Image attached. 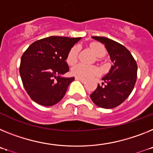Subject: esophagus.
<instances>
[{
  "label": "esophagus",
  "mask_w": 153,
  "mask_h": 153,
  "mask_svg": "<svg viewBox=\"0 0 153 153\" xmlns=\"http://www.w3.org/2000/svg\"><path fill=\"white\" fill-rule=\"evenodd\" d=\"M75 79H76V80L80 81V82H85V78H79V77H75Z\"/></svg>",
  "instance_id": "esophagus-1"
}]
</instances>
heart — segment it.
Here are the masks:
<instances>
[{
    "label": "heart",
    "mask_w": 153,
    "mask_h": 153,
    "mask_svg": "<svg viewBox=\"0 0 153 153\" xmlns=\"http://www.w3.org/2000/svg\"><path fill=\"white\" fill-rule=\"evenodd\" d=\"M90 48L98 58H102L105 54V47L101 44L94 42L90 45ZM78 51H79V48L78 46H74L70 49L66 58V62L68 65H74L78 62ZM71 72L73 75L77 77L87 78L99 75L100 73V69L96 65H87L84 64H78L73 68Z\"/></svg>",
    "instance_id": "obj_1"
}]
</instances>
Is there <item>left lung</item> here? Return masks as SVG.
Returning a JSON list of instances; mask_svg holds the SVG:
<instances>
[{
    "mask_svg": "<svg viewBox=\"0 0 153 153\" xmlns=\"http://www.w3.org/2000/svg\"><path fill=\"white\" fill-rule=\"evenodd\" d=\"M104 44L111 61L109 72L102 78V85L90 95L96 105L103 108H113L126 100L135 86L137 78V64L128 49L123 45L105 37H92Z\"/></svg>",
    "mask_w": 153,
    "mask_h": 153,
    "instance_id": "8db88e82",
    "label": "left lung"
}]
</instances>
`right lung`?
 I'll use <instances>...</instances> for the list:
<instances>
[{
    "label": "right lung",
    "mask_w": 153,
    "mask_h": 153,
    "mask_svg": "<svg viewBox=\"0 0 153 153\" xmlns=\"http://www.w3.org/2000/svg\"><path fill=\"white\" fill-rule=\"evenodd\" d=\"M81 38L51 36L34 42L22 54L20 75L34 102L51 106L60 102L75 79L62 75L69 71L66 61L70 49Z\"/></svg>",
    "instance_id": "right-lung-1"
}]
</instances>
